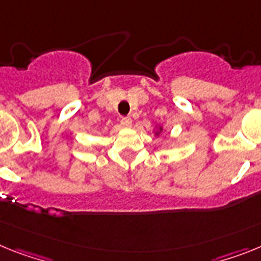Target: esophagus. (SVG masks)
Returning <instances> with one entry per match:
<instances>
[{"label": "esophagus", "mask_w": 261, "mask_h": 261, "mask_svg": "<svg viewBox=\"0 0 261 261\" xmlns=\"http://www.w3.org/2000/svg\"><path fill=\"white\" fill-rule=\"evenodd\" d=\"M121 123H122V126H124V127H131V124H133V119H131L130 117H122Z\"/></svg>", "instance_id": "esophagus-1"}]
</instances>
